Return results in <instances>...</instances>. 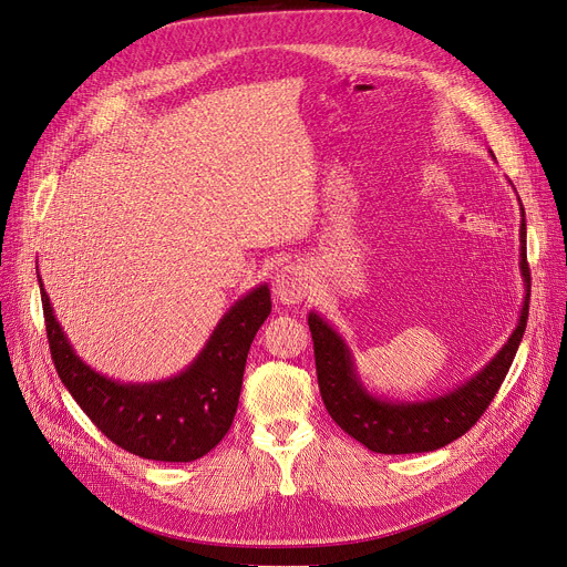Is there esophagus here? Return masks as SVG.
<instances>
[{
    "label": "esophagus",
    "instance_id": "esophagus-1",
    "mask_svg": "<svg viewBox=\"0 0 567 567\" xmlns=\"http://www.w3.org/2000/svg\"><path fill=\"white\" fill-rule=\"evenodd\" d=\"M275 298L284 305H300L305 295L309 292V277L302 265H284L277 269L275 281H272Z\"/></svg>",
    "mask_w": 567,
    "mask_h": 567
}]
</instances>
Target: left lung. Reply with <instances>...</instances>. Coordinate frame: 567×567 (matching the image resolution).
Here are the masks:
<instances>
[{"label":"left lung","mask_w":567,"mask_h":567,"mask_svg":"<svg viewBox=\"0 0 567 567\" xmlns=\"http://www.w3.org/2000/svg\"><path fill=\"white\" fill-rule=\"evenodd\" d=\"M522 277L526 298L515 332L507 343L484 364L473 379L452 392L426 401H388L364 390L360 383L353 358L346 341L334 332L328 320L316 311L309 313V330L313 339L316 373L322 403L332 420L348 436L360 441L371 452L381 454H413L439 450L460 436L489 409L505 373L517 355V348L526 332L528 300H530V269L526 260V219L522 207Z\"/></svg>","instance_id":"obj_1"}]
</instances>
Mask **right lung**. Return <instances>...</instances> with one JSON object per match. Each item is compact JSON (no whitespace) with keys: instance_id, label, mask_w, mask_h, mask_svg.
I'll return each instance as SVG.
<instances>
[{"instance_id":"add662e5","label":"right lung","mask_w":567,"mask_h":567,"mask_svg":"<svg viewBox=\"0 0 567 567\" xmlns=\"http://www.w3.org/2000/svg\"><path fill=\"white\" fill-rule=\"evenodd\" d=\"M41 286L50 355L78 406L122 450L154 462L200 460L228 434L251 341L272 311L262 284L237 300L214 328L200 355L158 383H120L80 360Z\"/></svg>"}]
</instances>
